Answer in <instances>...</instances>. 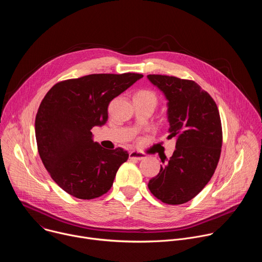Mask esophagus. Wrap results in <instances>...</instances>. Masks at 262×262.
Listing matches in <instances>:
<instances>
[{"instance_id": "34e87169", "label": "esophagus", "mask_w": 262, "mask_h": 262, "mask_svg": "<svg viewBox=\"0 0 262 262\" xmlns=\"http://www.w3.org/2000/svg\"><path fill=\"white\" fill-rule=\"evenodd\" d=\"M129 159L130 160H137V161H141L143 159H145V155L138 152V151H130L129 152Z\"/></svg>"}]
</instances>
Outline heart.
Masks as SVG:
<instances>
[{
	"label": "heart",
	"instance_id": "obj_1",
	"mask_svg": "<svg viewBox=\"0 0 262 262\" xmlns=\"http://www.w3.org/2000/svg\"><path fill=\"white\" fill-rule=\"evenodd\" d=\"M134 98H140V99L149 101V102H151L154 105H156V103L158 101L157 95L150 90H140L135 94Z\"/></svg>",
	"mask_w": 262,
	"mask_h": 262
}]
</instances>
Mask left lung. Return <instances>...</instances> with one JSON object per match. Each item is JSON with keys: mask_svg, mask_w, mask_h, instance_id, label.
Segmentation results:
<instances>
[{"mask_svg": "<svg viewBox=\"0 0 262 262\" xmlns=\"http://www.w3.org/2000/svg\"><path fill=\"white\" fill-rule=\"evenodd\" d=\"M147 79L167 99L168 139H176L172 157L149 180L148 188L164 203L182 204L203 190L216 168L222 147L219 110L194 81L161 74Z\"/></svg>", "mask_w": 262, "mask_h": 262, "instance_id": "1", "label": "left lung"}]
</instances>
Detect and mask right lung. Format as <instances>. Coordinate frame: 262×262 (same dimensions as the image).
<instances>
[{
  "mask_svg": "<svg viewBox=\"0 0 262 262\" xmlns=\"http://www.w3.org/2000/svg\"><path fill=\"white\" fill-rule=\"evenodd\" d=\"M142 78L130 72L89 74L56 84L42 99L35 119L38 152L53 180L69 195L94 199L113 185L128 154L101 147L91 129L105 124L111 100Z\"/></svg>",
  "mask_w": 262,
  "mask_h": 262,
  "instance_id": "1",
  "label": "right lung"
}]
</instances>
